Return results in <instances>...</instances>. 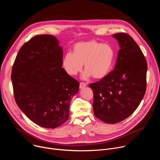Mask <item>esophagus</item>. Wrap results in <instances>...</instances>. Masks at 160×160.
<instances>
[{
	"label": "esophagus",
	"mask_w": 160,
	"mask_h": 160,
	"mask_svg": "<svg viewBox=\"0 0 160 160\" xmlns=\"http://www.w3.org/2000/svg\"><path fill=\"white\" fill-rule=\"evenodd\" d=\"M86 85H87V84H86V83H85V82H80V88H82L85 87Z\"/></svg>",
	"instance_id": "34e87169"
}]
</instances>
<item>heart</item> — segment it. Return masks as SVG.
<instances>
[{"label": "heart", "instance_id": "obj_1", "mask_svg": "<svg viewBox=\"0 0 160 160\" xmlns=\"http://www.w3.org/2000/svg\"><path fill=\"white\" fill-rule=\"evenodd\" d=\"M115 58V51L111 45L90 40L76 43L73 53L67 52L62 64L66 72L72 76L80 72L84 64L83 78L92 76L101 79L110 72Z\"/></svg>", "mask_w": 160, "mask_h": 160}]
</instances>
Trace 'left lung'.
<instances>
[{
  "label": "left lung",
  "instance_id": "obj_1",
  "mask_svg": "<svg viewBox=\"0 0 160 160\" xmlns=\"http://www.w3.org/2000/svg\"><path fill=\"white\" fill-rule=\"evenodd\" d=\"M113 37L120 47L115 69L89 84L93 91L94 115L107 123H117L130 116L146 90L148 64L138 44L127 33Z\"/></svg>",
  "mask_w": 160,
  "mask_h": 160
}]
</instances>
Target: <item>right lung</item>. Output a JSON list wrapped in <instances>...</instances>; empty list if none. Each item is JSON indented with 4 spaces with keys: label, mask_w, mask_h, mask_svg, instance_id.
<instances>
[{
    "label": "right lung",
    "mask_w": 160,
    "mask_h": 160,
    "mask_svg": "<svg viewBox=\"0 0 160 160\" xmlns=\"http://www.w3.org/2000/svg\"><path fill=\"white\" fill-rule=\"evenodd\" d=\"M62 56L55 37L38 35L22 45L12 66L17 105L44 128H54L68 120L71 99L78 92V81L62 68Z\"/></svg>",
    "instance_id": "add662e5"
}]
</instances>
